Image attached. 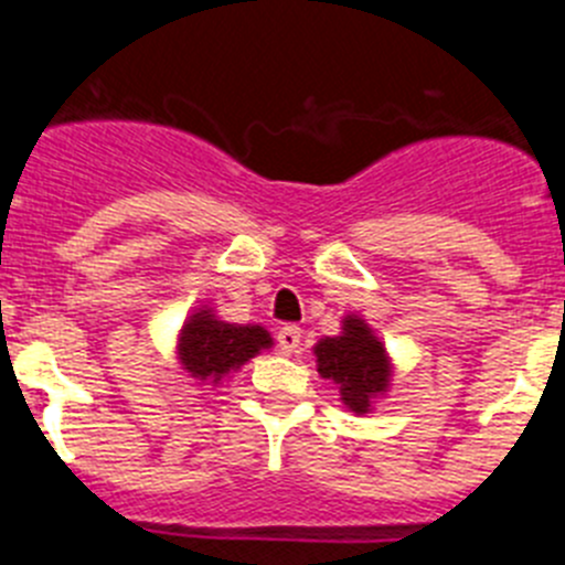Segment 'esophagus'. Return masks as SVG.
I'll list each match as a JSON object with an SVG mask.
<instances>
[{
    "label": "esophagus",
    "instance_id": "1",
    "mask_svg": "<svg viewBox=\"0 0 565 565\" xmlns=\"http://www.w3.org/2000/svg\"><path fill=\"white\" fill-rule=\"evenodd\" d=\"M301 329L298 327H281L278 329V349L284 354H295L298 352V345H301Z\"/></svg>",
    "mask_w": 565,
    "mask_h": 565
}]
</instances>
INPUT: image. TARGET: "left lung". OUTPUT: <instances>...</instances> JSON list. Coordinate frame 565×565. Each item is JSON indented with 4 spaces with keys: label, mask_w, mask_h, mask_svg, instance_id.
I'll list each match as a JSON object with an SVG mask.
<instances>
[{
    "label": "left lung",
    "mask_w": 565,
    "mask_h": 565,
    "mask_svg": "<svg viewBox=\"0 0 565 565\" xmlns=\"http://www.w3.org/2000/svg\"><path fill=\"white\" fill-rule=\"evenodd\" d=\"M315 354H318L320 377L340 385V396L354 414H365L371 399L383 394L388 385L391 369L383 343L360 318H345L343 334L320 340Z\"/></svg>",
    "instance_id": "left-lung-1"
}]
</instances>
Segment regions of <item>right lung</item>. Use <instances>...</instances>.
<instances>
[{
	"label": "right lung",
	"instance_id": "1",
	"mask_svg": "<svg viewBox=\"0 0 565 565\" xmlns=\"http://www.w3.org/2000/svg\"><path fill=\"white\" fill-rule=\"evenodd\" d=\"M267 345H273L267 329L225 323L202 309L182 327L180 360L194 377L211 380L216 385L227 371L247 363Z\"/></svg>",
	"mask_w": 565,
	"mask_h": 565
}]
</instances>
